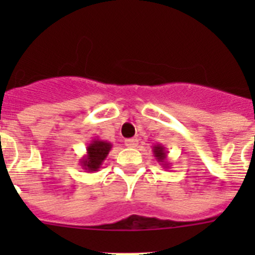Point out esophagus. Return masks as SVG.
Listing matches in <instances>:
<instances>
[{
    "label": "esophagus",
    "mask_w": 255,
    "mask_h": 255,
    "mask_svg": "<svg viewBox=\"0 0 255 255\" xmlns=\"http://www.w3.org/2000/svg\"><path fill=\"white\" fill-rule=\"evenodd\" d=\"M125 145L128 148H134L138 145V139L135 138H131V139H126L125 140Z\"/></svg>",
    "instance_id": "esophagus-1"
}]
</instances>
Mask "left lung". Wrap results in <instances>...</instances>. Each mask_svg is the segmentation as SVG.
<instances>
[{"mask_svg":"<svg viewBox=\"0 0 255 255\" xmlns=\"http://www.w3.org/2000/svg\"><path fill=\"white\" fill-rule=\"evenodd\" d=\"M152 150L155 159L162 163V167L164 168L170 167V163H168L167 161V150H166V148H164L162 144H155V145H153Z\"/></svg>","mask_w":255,"mask_h":255,"instance_id":"8db88e82","label":"left lung"}]
</instances>
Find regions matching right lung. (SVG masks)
Listing matches in <instances>:
<instances>
[{"label":"right lung","mask_w":255,"mask_h":255,"mask_svg":"<svg viewBox=\"0 0 255 255\" xmlns=\"http://www.w3.org/2000/svg\"><path fill=\"white\" fill-rule=\"evenodd\" d=\"M112 144L107 140H102L100 138H94L88 144L87 154L80 158V166L87 172H96L100 171L101 166L107 158L108 153L111 150Z\"/></svg>","instance_id":"add662e5"}]
</instances>
